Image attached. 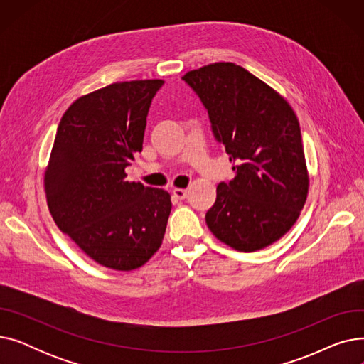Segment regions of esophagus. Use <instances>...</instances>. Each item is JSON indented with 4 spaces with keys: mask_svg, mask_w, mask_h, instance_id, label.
<instances>
[{
    "mask_svg": "<svg viewBox=\"0 0 364 364\" xmlns=\"http://www.w3.org/2000/svg\"><path fill=\"white\" fill-rule=\"evenodd\" d=\"M172 195H174L177 199L183 200L187 198V190L186 188H174L172 190Z\"/></svg>",
    "mask_w": 364,
    "mask_h": 364,
    "instance_id": "1",
    "label": "esophagus"
}]
</instances>
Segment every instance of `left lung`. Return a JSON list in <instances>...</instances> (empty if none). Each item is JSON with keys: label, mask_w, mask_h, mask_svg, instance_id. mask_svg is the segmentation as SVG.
I'll list each match as a JSON object with an SVG mask.
<instances>
[{"label": "left lung", "mask_w": 364, "mask_h": 364, "mask_svg": "<svg viewBox=\"0 0 364 364\" xmlns=\"http://www.w3.org/2000/svg\"><path fill=\"white\" fill-rule=\"evenodd\" d=\"M183 80L208 109L214 136L236 165L220 183L206 224L240 252L264 250L298 220L310 177L292 106L274 88L230 62L187 72Z\"/></svg>", "instance_id": "1"}]
</instances>
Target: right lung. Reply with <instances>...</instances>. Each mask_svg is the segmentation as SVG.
I'll use <instances>...</instances> for the list:
<instances>
[{
    "label": "right lung",
    "mask_w": 364,
    "mask_h": 364,
    "mask_svg": "<svg viewBox=\"0 0 364 364\" xmlns=\"http://www.w3.org/2000/svg\"><path fill=\"white\" fill-rule=\"evenodd\" d=\"M162 84L122 81L76 99L63 113L44 172L57 227L112 270L139 269L164 240L171 195L125 180V168L143 150L147 112Z\"/></svg>",
    "instance_id": "add662e5"
}]
</instances>
